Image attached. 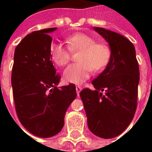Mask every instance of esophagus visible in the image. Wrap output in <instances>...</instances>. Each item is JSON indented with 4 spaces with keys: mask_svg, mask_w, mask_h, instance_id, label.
<instances>
[{
    "mask_svg": "<svg viewBox=\"0 0 152 152\" xmlns=\"http://www.w3.org/2000/svg\"><path fill=\"white\" fill-rule=\"evenodd\" d=\"M76 92H77V95H79L80 92L81 90H82V88H81L80 86H76Z\"/></svg>",
    "mask_w": 152,
    "mask_h": 152,
    "instance_id": "obj_1",
    "label": "esophagus"
}]
</instances>
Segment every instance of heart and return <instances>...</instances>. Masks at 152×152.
<instances>
[{"instance_id":"1","label":"heart","mask_w":152,"mask_h":152,"mask_svg":"<svg viewBox=\"0 0 152 152\" xmlns=\"http://www.w3.org/2000/svg\"><path fill=\"white\" fill-rule=\"evenodd\" d=\"M67 47L62 44H53L50 48L53 61L59 66L69 62L70 53L80 51L78 64L69 65L64 72L63 78L67 83L81 84L90 77L92 69L99 71L107 65L110 58V49L102 42L95 43L92 37L83 33L74 34L66 39Z\"/></svg>"}]
</instances>
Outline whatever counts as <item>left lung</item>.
<instances>
[{
  "label": "left lung",
  "instance_id": "1",
  "mask_svg": "<svg viewBox=\"0 0 152 152\" xmlns=\"http://www.w3.org/2000/svg\"><path fill=\"white\" fill-rule=\"evenodd\" d=\"M109 44L110 58L106 68L94 80L95 90L80 93L88 125L93 134L111 139L129 126L137 106L139 65L133 44L121 34L93 27Z\"/></svg>",
  "mask_w": 152,
  "mask_h": 152
}]
</instances>
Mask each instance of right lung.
<instances>
[{"label": "right lung", "instance_id": "add662e5", "mask_svg": "<svg viewBox=\"0 0 152 152\" xmlns=\"http://www.w3.org/2000/svg\"><path fill=\"white\" fill-rule=\"evenodd\" d=\"M56 30H40L25 36L15 47L12 72L19 120L27 131L42 138L61 132L65 113L76 97L72 83L57 88L61 76L53 64V39L49 35Z\"/></svg>", "mask_w": 152, "mask_h": 152}]
</instances>
